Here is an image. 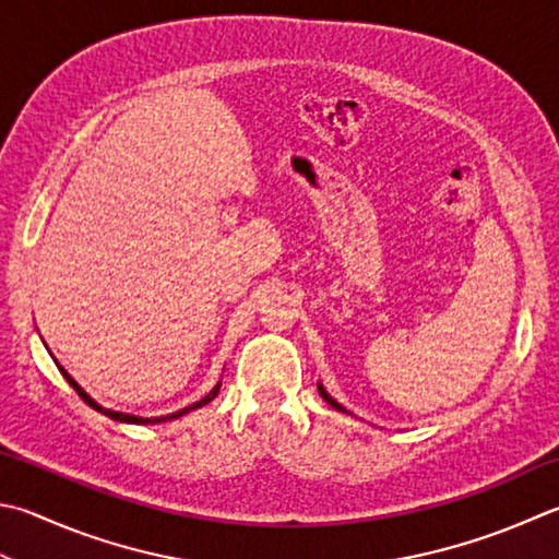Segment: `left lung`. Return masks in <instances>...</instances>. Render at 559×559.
<instances>
[{
    "label": "left lung",
    "instance_id": "obj_1",
    "mask_svg": "<svg viewBox=\"0 0 559 559\" xmlns=\"http://www.w3.org/2000/svg\"><path fill=\"white\" fill-rule=\"evenodd\" d=\"M319 394H321V396L325 399V402H329V404H331V406H333L335 411H343V414H347V411H345V406H341L338 402H335V399H333V396H331L329 392H325V389H323V384H321V382H319Z\"/></svg>",
    "mask_w": 559,
    "mask_h": 559
}]
</instances>
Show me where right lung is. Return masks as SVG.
Masks as SVG:
<instances>
[{"label": "right lung", "instance_id": "obj_1", "mask_svg": "<svg viewBox=\"0 0 559 559\" xmlns=\"http://www.w3.org/2000/svg\"><path fill=\"white\" fill-rule=\"evenodd\" d=\"M52 360H56V357H52ZM56 365H58V360H56ZM58 370L62 372V377L68 379V382L72 384V389H75V392L84 399V402H87L94 411H99V414H104V416H109L111 420H121V424H135V426H148V424H165V420H175V418H180V416H185V414H189V411H197V408H202V406H206L209 402H214L216 399V394H218V389H221V382H216L214 384V389L212 392H209L204 399H199V402H194V404H189V406H185V408H180V411H175V414H167V416H153V418H145V416H133V414H123V411H114V408H107V406H102V404H97L94 402V399L84 392V389L75 382V379H72L68 372H66V367H60L58 365Z\"/></svg>", "mask_w": 559, "mask_h": 559}]
</instances>
